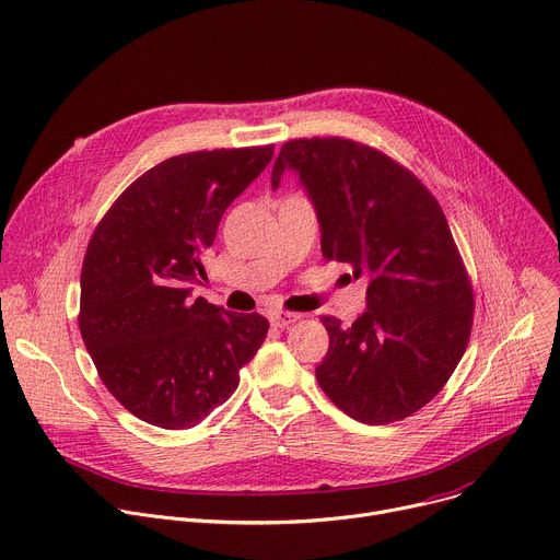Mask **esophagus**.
<instances>
[{
	"label": "esophagus",
	"instance_id": "34e87169",
	"mask_svg": "<svg viewBox=\"0 0 560 560\" xmlns=\"http://www.w3.org/2000/svg\"><path fill=\"white\" fill-rule=\"evenodd\" d=\"M296 319H301L299 313H288V311H272V313H270V324H272L275 328H285V326L294 324Z\"/></svg>",
	"mask_w": 560,
	"mask_h": 560
}]
</instances>
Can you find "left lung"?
I'll use <instances>...</instances> for the list:
<instances>
[{
  "label": "left lung",
  "mask_w": 560,
  "mask_h": 560,
  "mask_svg": "<svg viewBox=\"0 0 560 560\" xmlns=\"http://www.w3.org/2000/svg\"><path fill=\"white\" fill-rule=\"evenodd\" d=\"M285 170L315 202L324 259L369 277V308L352 326L322 317V390L364 424L413 416L448 382L474 326V288L442 208L413 172L339 136L288 140L275 189Z\"/></svg>",
  "instance_id": "left-lung-1"
}]
</instances>
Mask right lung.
Wrapping results in <instances>:
<instances>
[{
    "instance_id": "1",
    "label": "right lung",
    "mask_w": 560,
    "mask_h": 560,
    "mask_svg": "<svg viewBox=\"0 0 560 560\" xmlns=\"http://www.w3.org/2000/svg\"><path fill=\"white\" fill-rule=\"evenodd\" d=\"M275 144L191 151L136 178L93 230L80 275V335L107 390L161 429L196 427L238 386L268 335L189 285L230 202L272 161Z\"/></svg>"
}]
</instances>
